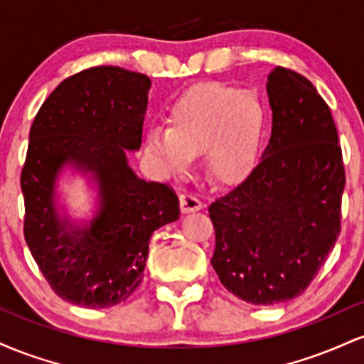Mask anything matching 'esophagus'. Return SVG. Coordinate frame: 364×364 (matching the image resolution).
<instances>
[{
  "label": "esophagus",
  "instance_id": "obj_1",
  "mask_svg": "<svg viewBox=\"0 0 364 364\" xmlns=\"http://www.w3.org/2000/svg\"><path fill=\"white\" fill-rule=\"evenodd\" d=\"M179 205H181V210L185 212V214H188V212L200 210V208L203 207V203L202 200L193 193H183L179 196Z\"/></svg>",
  "mask_w": 364,
  "mask_h": 364
}]
</instances>
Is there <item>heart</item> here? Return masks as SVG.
Masks as SVG:
<instances>
[{"label": "heart", "instance_id": "obj_1", "mask_svg": "<svg viewBox=\"0 0 364 364\" xmlns=\"http://www.w3.org/2000/svg\"><path fill=\"white\" fill-rule=\"evenodd\" d=\"M267 111L252 90L223 82L191 87L168 111V128L150 129L145 150L168 174L203 154L214 181L235 183L252 171L262 150Z\"/></svg>", "mask_w": 364, "mask_h": 364}]
</instances>
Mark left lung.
Here are the masks:
<instances>
[{
	"mask_svg": "<svg viewBox=\"0 0 364 364\" xmlns=\"http://www.w3.org/2000/svg\"><path fill=\"white\" fill-rule=\"evenodd\" d=\"M272 136L262 161L208 205L212 267L252 304L301 296L341 235L346 169L328 104L313 83L277 66L267 82Z\"/></svg>",
	"mask_w": 364,
	"mask_h": 364,
	"instance_id": "1",
	"label": "left lung"
}]
</instances>
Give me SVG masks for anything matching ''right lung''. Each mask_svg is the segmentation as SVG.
<instances>
[{
  "label": "right lung",
  "instance_id": "right-lung-1",
  "mask_svg": "<svg viewBox=\"0 0 364 364\" xmlns=\"http://www.w3.org/2000/svg\"><path fill=\"white\" fill-rule=\"evenodd\" d=\"M150 78L119 66H92L65 78L37 111L20 174L23 236L51 289L83 308L127 301L140 286L149 241L179 217L166 183L144 181L127 162L140 149ZM65 161L92 170L102 210L87 230L68 233L52 207Z\"/></svg>",
  "mask_w": 364,
  "mask_h": 364
}]
</instances>
